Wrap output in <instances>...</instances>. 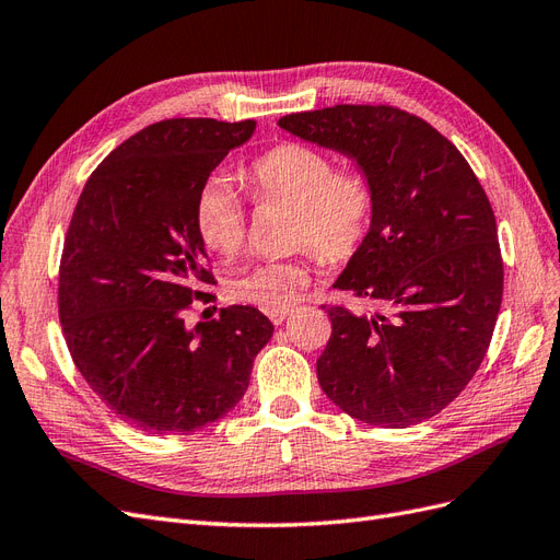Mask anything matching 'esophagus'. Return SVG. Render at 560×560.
<instances>
[{
    "instance_id": "1",
    "label": "esophagus",
    "mask_w": 560,
    "mask_h": 560,
    "mask_svg": "<svg viewBox=\"0 0 560 560\" xmlns=\"http://www.w3.org/2000/svg\"><path fill=\"white\" fill-rule=\"evenodd\" d=\"M287 315H290V311H280V313H270V322L273 325H282V322L287 319Z\"/></svg>"
}]
</instances>
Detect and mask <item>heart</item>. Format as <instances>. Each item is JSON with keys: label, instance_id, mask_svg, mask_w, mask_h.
<instances>
[{"label": "heart", "instance_id": "b5f03b06", "mask_svg": "<svg viewBox=\"0 0 560 560\" xmlns=\"http://www.w3.org/2000/svg\"><path fill=\"white\" fill-rule=\"evenodd\" d=\"M259 200L296 202L294 235L299 247H308L325 261L350 259L364 243L374 198L366 179L352 171H336L325 151L282 142L254 159L247 171ZM194 222L202 245L219 257H235L247 238V208L238 186L224 173H214L200 184ZM308 268L296 259L261 261L233 276L229 290L264 313L290 311L306 292Z\"/></svg>", "mask_w": 560, "mask_h": 560}]
</instances>
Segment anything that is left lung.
Returning a JSON list of instances; mask_svg holds the SVG:
<instances>
[{
    "instance_id": "8db88e82",
    "label": "left lung",
    "mask_w": 560,
    "mask_h": 560,
    "mask_svg": "<svg viewBox=\"0 0 560 560\" xmlns=\"http://www.w3.org/2000/svg\"><path fill=\"white\" fill-rule=\"evenodd\" d=\"M278 126L358 161L374 198L366 238L334 287L383 311H327L319 387L369 425L436 416L477 374L502 303L495 214L477 175L442 132L397 107L336 105Z\"/></svg>"
}]
</instances>
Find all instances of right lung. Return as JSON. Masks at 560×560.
<instances>
[{"mask_svg": "<svg viewBox=\"0 0 560 560\" xmlns=\"http://www.w3.org/2000/svg\"><path fill=\"white\" fill-rule=\"evenodd\" d=\"M257 121L167 118L100 163L62 247L58 313L93 393L128 425L191 434L224 418L273 336L252 306L186 325L214 278L194 222L200 184L245 144Z\"/></svg>", "mask_w": 560, "mask_h": 560, "instance_id": "obj_1", "label": "right lung"}]
</instances>
